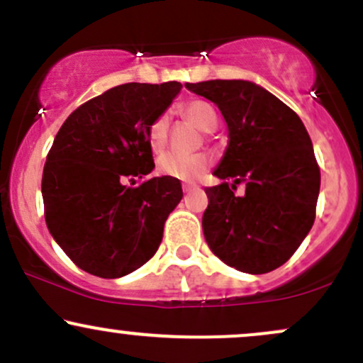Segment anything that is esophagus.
<instances>
[{
    "label": "esophagus",
    "mask_w": 363,
    "mask_h": 363,
    "mask_svg": "<svg viewBox=\"0 0 363 363\" xmlns=\"http://www.w3.org/2000/svg\"><path fill=\"white\" fill-rule=\"evenodd\" d=\"M194 189H198V186L191 184V182H186V184H182V191H184V193H191V191H194Z\"/></svg>",
    "instance_id": "1"
}]
</instances>
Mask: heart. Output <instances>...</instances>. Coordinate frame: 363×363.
Here are the masks:
<instances>
[{"mask_svg":"<svg viewBox=\"0 0 363 363\" xmlns=\"http://www.w3.org/2000/svg\"><path fill=\"white\" fill-rule=\"evenodd\" d=\"M181 114L189 119L196 128L205 133H213L218 126V116L211 104L205 101H191L181 107ZM169 123L165 116L158 118L148 128V143L153 152H160L167 143ZM210 167V158L203 153L196 155H177V153H165L158 160V170L162 176H167L177 181H196Z\"/></svg>","mask_w":363,"mask_h":363,"instance_id":"heart-1","label":"heart"}]
</instances>
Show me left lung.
<instances>
[{
  "label": "left lung",
  "mask_w": 363,
  "mask_h": 363,
  "mask_svg": "<svg viewBox=\"0 0 363 363\" xmlns=\"http://www.w3.org/2000/svg\"><path fill=\"white\" fill-rule=\"evenodd\" d=\"M222 112L228 145L213 176L246 182L206 187L203 234L215 256L239 272L280 268L309 234L320 172L306 126L280 99L247 80L186 83Z\"/></svg>",
  "instance_id": "8db88e82"
}]
</instances>
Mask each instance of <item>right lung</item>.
Masks as SVG:
<instances>
[{
  "mask_svg": "<svg viewBox=\"0 0 363 363\" xmlns=\"http://www.w3.org/2000/svg\"><path fill=\"white\" fill-rule=\"evenodd\" d=\"M181 89L179 82L124 83L82 104L57 131L43 174L45 223L83 272L121 278L157 252L182 199L181 182L126 181L155 169L148 128Z\"/></svg>",
  "mask_w": 363,
  "mask_h": 363,
  "instance_id": "add662e5",
  "label": "right lung"
}]
</instances>
